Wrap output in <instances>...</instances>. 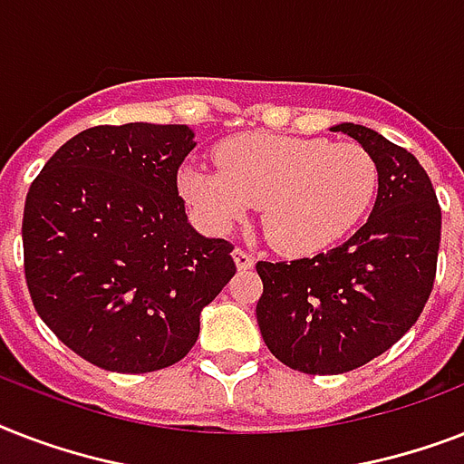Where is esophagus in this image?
Returning a JSON list of instances; mask_svg holds the SVG:
<instances>
[{
  "mask_svg": "<svg viewBox=\"0 0 464 464\" xmlns=\"http://www.w3.org/2000/svg\"><path fill=\"white\" fill-rule=\"evenodd\" d=\"M233 260H236V265H238V269H250L255 265V257L247 250H243V247H236L233 250Z\"/></svg>",
  "mask_w": 464,
  "mask_h": 464,
  "instance_id": "1",
  "label": "esophagus"
}]
</instances>
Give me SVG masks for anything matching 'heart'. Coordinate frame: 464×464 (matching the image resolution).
<instances>
[{
  "label": "heart",
  "instance_id": "b5f03b06",
  "mask_svg": "<svg viewBox=\"0 0 464 464\" xmlns=\"http://www.w3.org/2000/svg\"><path fill=\"white\" fill-rule=\"evenodd\" d=\"M217 166H189L180 192L214 231H228L262 204V228L286 255H315L366 217L378 166L353 141L238 134L217 147Z\"/></svg>",
  "mask_w": 464,
  "mask_h": 464
}]
</instances>
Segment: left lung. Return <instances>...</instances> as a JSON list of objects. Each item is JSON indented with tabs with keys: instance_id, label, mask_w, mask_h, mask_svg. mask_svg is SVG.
Wrapping results in <instances>:
<instances>
[{
	"instance_id": "1",
	"label": "left lung",
	"mask_w": 464,
	"mask_h": 464,
	"mask_svg": "<svg viewBox=\"0 0 464 464\" xmlns=\"http://www.w3.org/2000/svg\"><path fill=\"white\" fill-rule=\"evenodd\" d=\"M378 166V197L359 231L315 257L257 262V324L276 359L310 375H337L388 352L417 323L436 279L440 207L407 149L363 125L332 127Z\"/></svg>"
}]
</instances>
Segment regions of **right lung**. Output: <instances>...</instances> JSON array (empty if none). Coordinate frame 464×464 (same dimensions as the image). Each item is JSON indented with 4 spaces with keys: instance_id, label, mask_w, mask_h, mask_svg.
<instances>
[{
    "instance_id": "obj_1",
    "label": "right lung",
    "mask_w": 464,
    "mask_h": 464,
    "mask_svg": "<svg viewBox=\"0 0 464 464\" xmlns=\"http://www.w3.org/2000/svg\"><path fill=\"white\" fill-rule=\"evenodd\" d=\"M188 125H101L62 144L24 207V269L43 323L115 373L173 366L236 275L233 246L188 224Z\"/></svg>"
}]
</instances>
